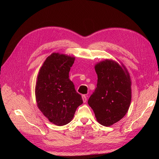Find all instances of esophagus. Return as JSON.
<instances>
[{
	"label": "esophagus",
	"mask_w": 159,
	"mask_h": 159,
	"mask_svg": "<svg viewBox=\"0 0 159 159\" xmlns=\"http://www.w3.org/2000/svg\"><path fill=\"white\" fill-rule=\"evenodd\" d=\"M82 98H83V102H84V103L86 102V101H87V96H86L85 95H83V96H82Z\"/></svg>",
	"instance_id": "1"
}]
</instances>
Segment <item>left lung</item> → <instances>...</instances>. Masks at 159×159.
Returning <instances> with one entry per match:
<instances>
[{
    "instance_id": "1",
    "label": "left lung",
    "mask_w": 159,
    "mask_h": 159,
    "mask_svg": "<svg viewBox=\"0 0 159 159\" xmlns=\"http://www.w3.org/2000/svg\"><path fill=\"white\" fill-rule=\"evenodd\" d=\"M97 87L88 100L97 121L105 126L117 122L126 114L131 101L130 79L116 61L105 60L95 66Z\"/></svg>"
}]
</instances>
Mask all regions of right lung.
<instances>
[{"label":"right lung","instance_id":"right-lung-1","mask_svg":"<svg viewBox=\"0 0 159 159\" xmlns=\"http://www.w3.org/2000/svg\"><path fill=\"white\" fill-rule=\"evenodd\" d=\"M74 57L52 53L39 70L35 86L38 107L50 122L63 126L72 121L77 107L83 104L69 79Z\"/></svg>","mask_w":159,"mask_h":159}]
</instances>
